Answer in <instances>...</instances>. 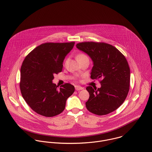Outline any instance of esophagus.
<instances>
[{
    "instance_id": "1",
    "label": "esophagus",
    "mask_w": 152,
    "mask_h": 152,
    "mask_svg": "<svg viewBox=\"0 0 152 152\" xmlns=\"http://www.w3.org/2000/svg\"><path fill=\"white\" fill-rule=\"evenodd\" d=\"M75 89H76V90H77V91H78V90H83V88L82 87H81V86H75Z\"/></svg>"
}]
</instances>
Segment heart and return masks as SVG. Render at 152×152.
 <instances>
[{
	"mask_svg": "<svg viewBox=\"0 0 152 152\" xmlns=\"http://www.w3.org/2000/svg\"><path fill=\"white\" fill-rule=\"evenodd\" d=\"M84 58H88V56L86 54H84V53H79L76 56L77 60L82 59H84Z\"/></svg>",
	"mask_w": 152,
	"mask_h": 152,
	"instance_id": "obj_1",
	"label": "heart"
}]
</instances>
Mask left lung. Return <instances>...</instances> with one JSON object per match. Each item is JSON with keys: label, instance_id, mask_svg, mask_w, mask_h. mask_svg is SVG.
Listing matches in <instances>:
<instances>
[{"label": "left lung", "instance_id": "obj_1", "mask_svg": "<svg viewBox=\"0 0 152 152\" xmlns=\"http://www.w3.org/2000/svg\"><path fill=\"white\" fill-rule=\"evenodd\" d=\"M76 47L93 62L91 79H100V88L86 87L90 95L86 102L87 109L98 115L113 112L122 104L129 90L130 69L125 56L104 42H80Z\"/></svg>", "mask_w": 152, "mask_h": 152}]
</instances>
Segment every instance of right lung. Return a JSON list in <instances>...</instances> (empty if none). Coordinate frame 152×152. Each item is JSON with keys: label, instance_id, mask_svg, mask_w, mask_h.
I'll list each match as a JSON object with an SVG mask.
<instances>
[{"label": "right lung", "instance_id": "right-lung-1", "mask_svg": "<svg viewBox=\"0 0 152 152\" xmlns=\"http://www.w3.org/2000/svg\"><path fill=\"white\" fill-rule=\"evenodd\" d=\"M75 42H47L38 46L25 58L20 69L21 95L37 114L52 117L61 114L75 91L70 83L60 87L52 83L53 75L62 72L63 62Z\"/></svg>", "mask_w": 152, "mask_h": 152}]
</instances>
